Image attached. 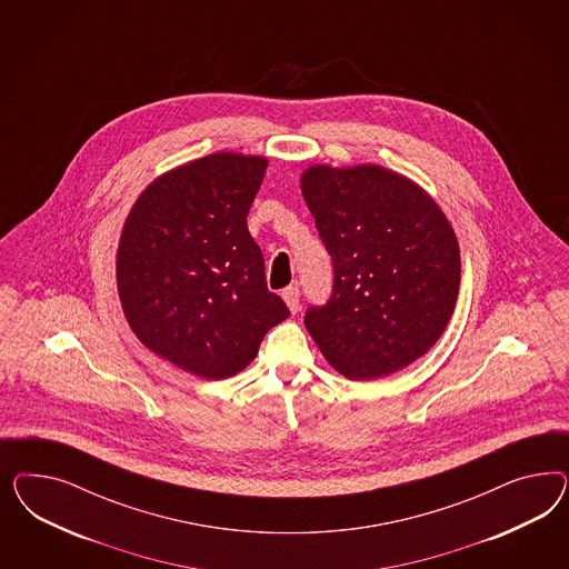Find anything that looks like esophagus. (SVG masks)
<instances>
[{"instance_id": "obj_1", "label": "esophagus", "mask_w": 569, "mask_h": 569, "mask_svg": "<svg viewBox=\"0 0 569 569\" xmlns=\"http://www.w3.org/2000/svg\"><path fill=\"white\" fill-rule=\"evenodd\" d=\"M281 296H283V300L288 305V309L292 310L293 315H296L300 310V290H298V286L286 288Z\"/></svg>"}]
</instances>
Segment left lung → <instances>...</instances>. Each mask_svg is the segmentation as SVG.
Wrapping results in <instances>:
<instances>
[{
	"label": "left lung",
	"instance_id": "8db88e82",
	"mask_svg": "<svg viewBox=\"0 0 569 569\" xmlns=\"http://www.w3.org/2000/svg\"><path fill=\"white\" fill-rule=\"evenodd\" d=\"M302 193L331 264L305 326L348 379L390 376L426 355L455 310L461 259L442 210L381 167H310Z\"/></svg>",
	"mask_w": 569,
	"mask_h": 569
}]
</instances>
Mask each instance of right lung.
Returning a JSON list of instances; mask_svg holds the SVG:
<instances>
[{
  "mask_svg": "<svg viewBox=\"0 0 569 569\" xmlns=\"http://www.w3.org/2000/svg\"><path fill=\"white\" fill-rule=\"evenodd\" d=\"M264 171L260 156L193 160L156 179L122 229L117 283L129 326L200 378L236 376L290 317L246 223Z\"/></svg>",
  "mask_w": 569,
  "mask_h": 569,
  "instance_id": "1",
  "label": "right lung"
}]
</instances>
